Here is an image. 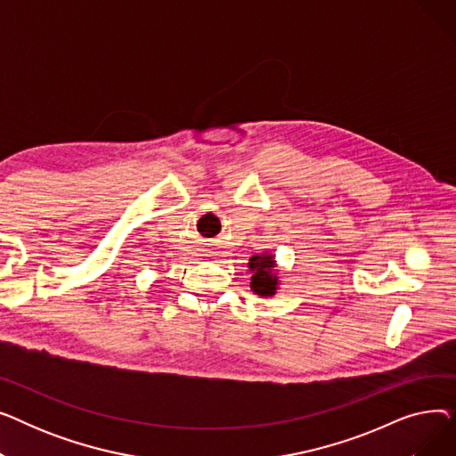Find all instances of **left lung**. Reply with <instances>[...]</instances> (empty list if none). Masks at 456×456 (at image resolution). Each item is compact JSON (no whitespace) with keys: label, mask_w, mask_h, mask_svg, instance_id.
<instances>
[{"label":"left lung","mask_w":456,"mask_h":456,"mask_svg":"<svg viewBox=\"0 0 456 456\" xmlns=\"http://www.w3.org/2000/svg\"><path fill=\"white\" fill-rule=\"evenodd\" d=\"M249 272H251V290L260 297H272L277 292L279 277L275 272V258L273 255L262 253L249 258Z\"/></svg>","instance_id":"8db88e82"}]
</instances>
